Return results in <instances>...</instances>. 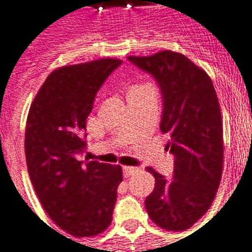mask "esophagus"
I'll list each match as a JSON object with an SVG mask.
<instances>
[{"instance_id": "obj_1", "label": "esophagus", "mask_w": 252, "mask_h": 252, "mask_svg": "<svg viewBox=\"0 0 252 252\" xmlns=\"http://www.w3.org/2000/svg\"><path fill=\"white\" fill-rule=\"evenodd\" d=\"M122 172H124V177H130V176H133V174L138 172V168H135V166H124Z\"/></svg>"}]
</instances>
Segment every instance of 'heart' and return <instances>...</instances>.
I'll return each mask as SVG.
<instances>
[{
	"mask_svg": "<svg viewBox=\"0 0 252 252\" xmlns=\"http://www.w3.org/2000/svg\"><path fill=\"white\" fill-rule=\"evenodd\" d=\"M137 88H142V87H137ZM133 90H135V88H133Z\"/></svg>",
	"mask_w": 252,
	"mask_h": 252,
	"instance_id": "obj_1",
	"label": "heart"
}]
</instances>
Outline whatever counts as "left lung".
Segmentation results:
<instances>
[{"instance_id":"8db88e82","label":"left lung","mask_w":252,"mask_h":252,"mask_svg":"<svg viewBox=\"0 0 252 252\" xmlns=\"http://www.w3.org/2000/svg\"><path fill=\"white\" fill-rule=\"evenodd\" d=\"M127 60L149 73L162 98L159 128L173 154L172 179L148 168L156 187L145 200L150 219L168 231H184L214 201L223 170V121L212 80L181 53L162 51Z\"/></svg>"}]
</instances>
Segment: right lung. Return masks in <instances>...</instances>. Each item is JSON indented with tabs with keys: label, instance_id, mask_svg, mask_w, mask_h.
<instances>
[{
	"label": "right lung",
	"instance_id": "add662e5",
	"mask_svg": "<svg viewBox=\"0 0 252 252\" xmlns=\"http://www.w3.org/2000/svg\"><path fill=\"white\" fill-rule=\"evenodd\" d=\"M121 64L102 59L58 68L29 110L25 156L33 188L49 218L76 238L103 232L113 219L122 169L79 156L96 93Z\"/></svg>",
	"mask_w": 252,
	"mask_h": 252
}]
</instances>
